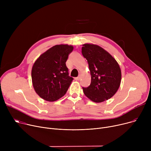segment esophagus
Wrapping results in <instances>:
<instances>
[{
  "mask_svg": "<svg viewBox=\"0 0 151 151\" xmlns=\"http://www.w3.org/2000/svg\"><path fill=\"white\" fill-rule=\"evenodd\" d=\"M81 79V77H80V76H78V77H76V78H75V80H76V81H79Z\"/></svg>",
  "mask_w": 151,
  "mask_h": 151,
  "instance_id": "obj_1",
  "label": "esophagus"
}]
</instances>
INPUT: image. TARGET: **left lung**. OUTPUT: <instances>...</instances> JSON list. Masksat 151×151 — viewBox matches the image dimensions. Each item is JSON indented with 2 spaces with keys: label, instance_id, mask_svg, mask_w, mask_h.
Instances as JSON below:
<instances>
[{
  "label": "left lung",
  "instance_id": "obj_1",
  "mask_svg": "<svg viewBox=\"0 0 151 151\" xmlns=\"http://www.w3.org/2000/svg\"><path fill=\"white\" fill-rule=\"evenodd\" d=\"M81 52L88 60L91 75L89 86L83 87L85 96L96 103L111 98L121 81L118 63L109 53L96 45L84 44Z\"/></svg>",
  "mask_w": 151,
  "mask_h": 151
}]
</instances>
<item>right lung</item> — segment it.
<instances>
[{
	"label": "right lung",
	"mask_w": 151,
	"mask_h": 151,
	"mask_svg": "<svg viewBox=\"0 0 151 151\" xmlns=\"http://www.w3.org/2000/svg\"><path fill=\"white\" fill-rule=\"evenodd\" d=\"M73 47L55 45L42 54L32 69V80L36 93L43 99L54 101L66 93L73 78L68 75L66 61Z\"/></svg>",
	"instance_id": "add662e5"
}]
</instances>
